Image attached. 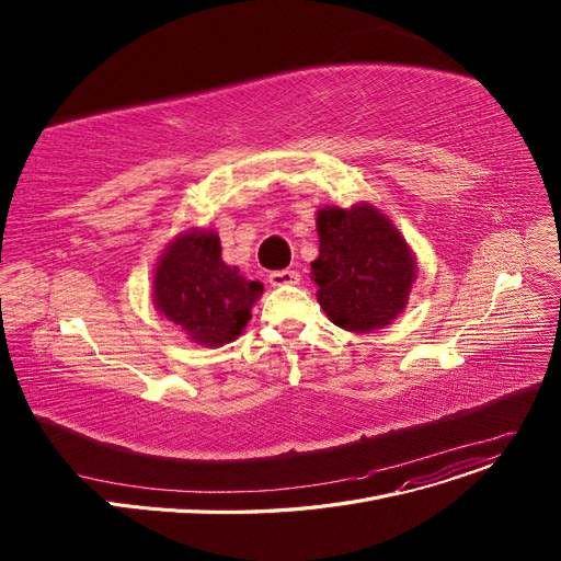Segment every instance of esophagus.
<instances>
[{
	"mask_svg": "<svg viewBox=\"0 0 561 561\" xmlns=\"http://www.w3.org/2000/svg\"><path fill=\"white\" fill-rule=\"evenodd\" d=\"M268 282L273 284V286H293V284H298L300 282V273L298 271H273L271 275H268Z\"/></svg>",
	"mask_w": 561,
	"mask_h": 561,
	"instance_id": "34e87169",
	"label": "esophagus"
}]
</instances>
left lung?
Returning a JSON list of instances; mask_svg holds the SVG:
<instances>
[{
  "instance_id": "left-lung-1",
  "label": "left lung",
  "mask_w": 561,
  "mask_h": 561,
  "mask_svg": "<svg viewBox=\"0 0 561 561\" xmlns=\"http://www.w3.org/2000/svg\"><path fill=\"white\" fill-rule=\"evenodd\" d=\"M320 256L311 263L318 302L334 325L373 332L404 309L416 263L400 231L368 204L325 206L316 218Z\"/></svg>"
}]
</instances>
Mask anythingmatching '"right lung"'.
<instances>
[{
  "mask_svg": "<svg viewBox=\"0 0 561 561\" xmlns=\"http://www.w3.org/2000/svg\"><path fill=\"white\" fill-rule=\"evenodd\" d=\"M261 293V282H248L222 261L214 231L182 233L154 273L159 311L202 345H225L239 336Z\"/></svg>",
  "mask_w": 561,
  "mask_h": 561,
  "instance_id": "1",
  "label": "right lung"
}]
</instances>
